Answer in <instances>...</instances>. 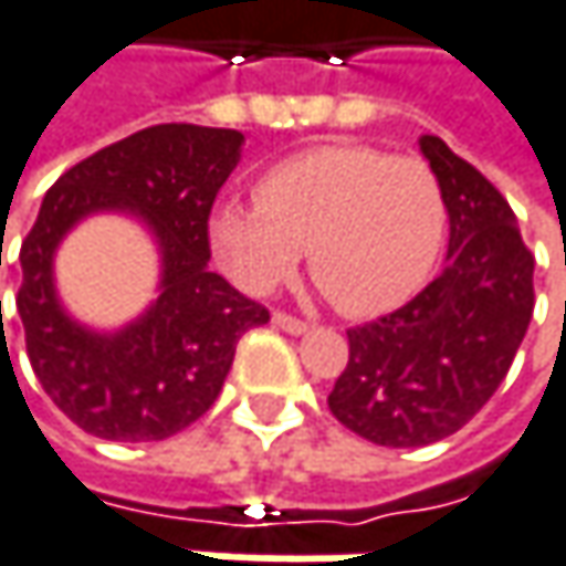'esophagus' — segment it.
Listing matches in <instances>:
<instances>
[{"instance_id":"obj_1","label":"esophagus","mask_w":566,"mask_h":566,"mask_svg":"<svg viewBox=\"0 0 566 566\" xmlns=\"http://www.w3.org/2000/svg\"><path fill=\"white\" fill-rule=\"evenodd\" d=\"M273 325H276V328H283V332H290V335H303V332L310 328V322L290 316V313H283V310H276V313H273Z\"/></svg>"}]
</instances>
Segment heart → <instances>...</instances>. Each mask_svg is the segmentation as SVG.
Here are the masks:
<instances>
[{"mask_svg": "<svg viewBox=\"0 0 566 566\" xmlns=\"http://www.w3.org/2000/svg\"><path fill=\"white\" fill-rule=\"evenodd\" d=\"M256 208L224 205L211 234L228 273L270 293L310 250L316 286L345 316H385L427 283L447 234L437 172L375 146H313L266 169Z\"/></svg>", "mask_w": 566, "mask_h": 566, "instance_id": "heart-1", "label": "heart"}]
</instances>
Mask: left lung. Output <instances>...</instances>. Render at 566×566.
<instances>
[{"label":"left lung","mask_w":566,"mask_h":566,"mask_svg":"<svg viewBox=\"0 0 566 566\" xmlns=\"http://www.w3.org/2000/svg\"><path fill=\"white\" fill-rule=\"evenodd\" d=\"M450 211L447 270L407 306L348 328L328 410L378 447H427L465 427L505 381L534 313V256L515 211L440 136L420 139Z\"/></svg>","instance_id":"left-lung-1"}]
</instances>
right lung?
I'll return each mask as SVG.
<instances>
[{"label":"right lung","mask_w":566,"mask_h":566,"mask_svg":"<svg viewBox=\"0 0 566 566\" xmlns=\"http://www.w3.org/2000/svg\"><path fill=\"white\" fill-rule=\"evenodd\" d=\"M241 143L238 129L159 123L87 156L48 188L19 253L15 310L35 378L84 433L149 443L185 430L218 400L238 338L270 318L208 270V218ZM94 210L139 213L164 250L160 300L116 336L71 323L50 283L53 248Z\"/></svg>","instance_id":"right-lung-1"}]
</instances>
